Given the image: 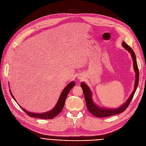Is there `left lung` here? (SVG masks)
Returning a JSON list of instances; mask_svg holds the SVG:
<instances>
[{
	"instance_id": "1",
	"label": "left lung",
	"mask_w": 146,
	"mask_h": 146,
	"mask_svg": "<svg viewBox=\"0 0 146 146\" xmlns=\"http://www.w3.org/2000/svg\"><path fill=\"white\" fill-rule=\"evenodd\" d=\"M122 46H123L125 49H126L127 51H129L131 53L132 59L133 60V69H134V71H135V75H136V79H135V86H134L133 91L131 93L130 97L127 99V101L120 107L117 108H112V109L107 108H102V107H100V106H97L96 104L93 102L92 100V93L90 88L86 83L81 82V87L83 90L87 108L89 111V112L93 115L96 116V117H108V116L113 115L117 114L123 112L127 108L128 106L129 105L131 100H132V98L133 97L134 94H135V92L137 90V88L138 85V82H139V71H138V65L137 63L136 56H135V53H134L132 49L124 41L123 42V43H122Z\"/></svg>"
}]
</instances>
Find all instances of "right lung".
<instances>
[{
    "label": "right lung",
    "mask_w": 146,
    "mask_h": 146,
    "mask_svg": "<svg viewBox=\"0 0 146 146\" xmlns=\"http://www.w3.org/2000/svg\"><path fill=\"white\" fill-rule=\"evenodd\" d=\"M75 82L74 81H71V83H69L65 89H63L62 91L61 95L59 97V100H58L57 104L56 105V106L54 107L53 109H52L51 110L49 111L48 112H45L43 113H31L27 111H26L25 109L23 108L20 106V108L24 111L31 117H36V118H39V119H51L55 117L56 115L59 114L61 111L64 107V105H65V100L66 98L67 97V95H68V93L69 91L71 90V89L72 88V87L75 86ZM11 92V90H10ZM11 95L12 96V97L14 99V100L16 101L15 100V98L12 94V93L11 92Z\"/></svg>",
    "instance_id": "right-lung-1"
}]
</instances>
